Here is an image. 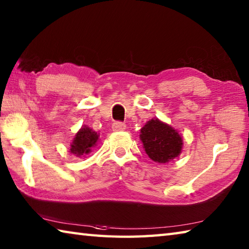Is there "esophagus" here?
<instances>
[{
  "label": "esophagus",
  "mask_w": 249,
  "mask_h": 249,
  "mask_svg": "<svg viewBox=\"0 0 249 249\" xmlns=\"http://www.w3.org/2000/svg\"><path fill=\"white\" fill-rule=\"evenodd\" d=\"M125 129V124L121 123V121H115L112 124V130L114 131H124Z\"/></svg>",
  "instance_id": "1"
}]
</instances>
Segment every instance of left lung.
<instances>
[{"mask_svg":"<svg viewBox=\"0 0 249 249\" xmlns=\"http://www.w3.org/2000/svg\"><path fill=\"white\" fill-rule=\"evenodd\" d=\"M141 141L148 157L154 161L166 163L180 155L182 138L170 125L152 119L141 129Z\"/></svg>","mask_w":249,"mask_h":249,"instance_id":"left-lung-1","label":"left lung"}]
</instances>
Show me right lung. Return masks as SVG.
<instances>
[{
    "instance_id": "obj_1",
    "label": "right lung",
    "mask_w": 249,
    "mask_h": 249,
    "mask_svg": "<svg viewBox=\"0 0 249 249\" xmlns=\"http://www.w3.org/2000/svg\"><path fill=\"white\" fill-rule=\"evenodd\" d=\"M97 140L98 134L95 131L84 126V128H81L80 131L76 134V138L72 141L70 152L77 155V156L89 154L91 152V148L96 144Z\"/></svg>"
}]
</instances>
